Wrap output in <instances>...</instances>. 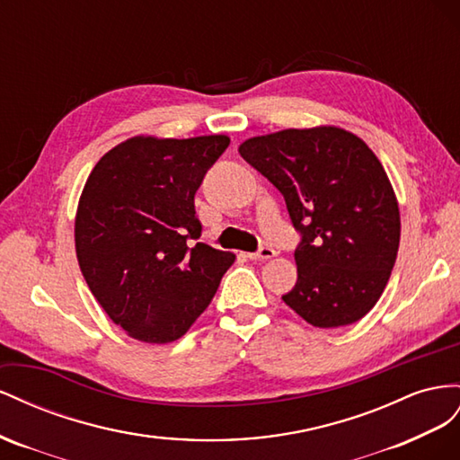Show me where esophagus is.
Instances as JSON below:
<instances>
[{"label": "esophagus", "instance_id": "34e87169", "mask_svg": "<svg viewBox=\"0 0 460 460\" xmlns=\"http://www.w3.org/2000/svg\"><path fill=\"white\" fill-rule=\"evenodd\" d=\"M273 256H275V251L270 246H261L258 252H248L246 254V258H251V260H270Z\"/></svg>", "mask_w": 460, "mask_h": 460}]
</instances>
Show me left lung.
Returning <instances> with one entry per match:
<instances>
[{
  "instance_id": "left-lung-1",
  "label": "left lung",
  "mask_w": 460,
  "mask_h": 460,
  "mask_svg": "<svg viewBox=\"0 0 460 460\" xmlns=\"http://www.w3.org/2000/svg\"><path fill=\"white\" fill-rule=\"evenodd\" d=\"M239 154L283 194L303 234L285 305L323 330L364 318L384 293L401 239L395 190L368 144L320 125L252 137Z\"/></svg>"
}]
</instances>
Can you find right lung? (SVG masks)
Wrapping results in <instances>:
<instances>
[{
  "instance_id": "1",
  "label": "right lung",
  "mask_w": 460,
  "mask_h": 460,
  "mask_svg": "<svg viewBox=\"0 0 460 460\" xmlns=\"http://www.w3.org/2000/svg\"><path fill=\"white\" fill-rule=\"evenodd\" d=\"M229 137H133L92 169L75 217L76 260L113 323L142 343L185 335L234 261L200 237L194 194Z\"/></svg>"
}]
</instances>
